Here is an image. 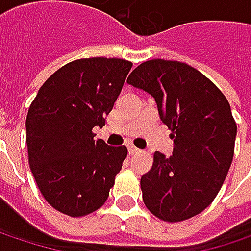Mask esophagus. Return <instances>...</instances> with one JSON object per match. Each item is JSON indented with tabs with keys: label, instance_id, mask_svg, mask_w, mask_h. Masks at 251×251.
I'll return each instance as SVG.
<instances>
[{
	"label": "esophagus",
	"instance_id": "obj_1",
	"mask_svg": "<svg viewBox=\"0 0 251 251\" xmlns=\"http://www.w3.org/2000/svg\"><path fill=\"white\" fill-rule=\"evenodd\" d=\"M127 150H129V154H130V155H135V154H138V152L141 151L139 148H136V147H133V145H129Z\"/></svg>",
	"mask_w": 251,
	"mask_h": 251
}]
</instances>
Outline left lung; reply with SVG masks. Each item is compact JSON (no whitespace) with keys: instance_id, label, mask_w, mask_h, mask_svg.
Returning <instances> with one entry per match:
<instances>
[{"instance_id":"8db88e82","label":"left lung","mask_w":251,"mask_h":251,"mask_svg":"<svg viewBox=\"0 0 251 251\" xmlns=\"http://www.w3.org/2000/svg\"><path fill=\"white\" fill-rule=\"evenodd\" d=\"M127 82L155 99L175 141L173 155L157 151L141 177L144 203L166 223L189 220L212 203L232 163L237 124L229 103L209 78L178 61L142 62Z\"/></svg>"}]
</instances>
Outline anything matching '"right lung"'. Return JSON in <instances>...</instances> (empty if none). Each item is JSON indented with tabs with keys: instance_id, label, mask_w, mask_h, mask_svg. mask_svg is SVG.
Wrapping results in <instances>:
<instances>
[{
	"instance_id": "add662e5",
	"label": "right lung",
	"mask_w": 251,
	"mask_h": 251,
	"mask_svg": "<svg viewBox=\"0 0 251 251\" xmlns=\"http://www.w3.org/2000/svg\"><path fill=\"white\" fill-rule=\"evenodd\" d=\"M132 62L118 58L76 59L49 76L25 119L28 164L46 202L70 217L104 205L127 148L94 139V126L121 94Z\"/></svg>"
}]
</instances>
